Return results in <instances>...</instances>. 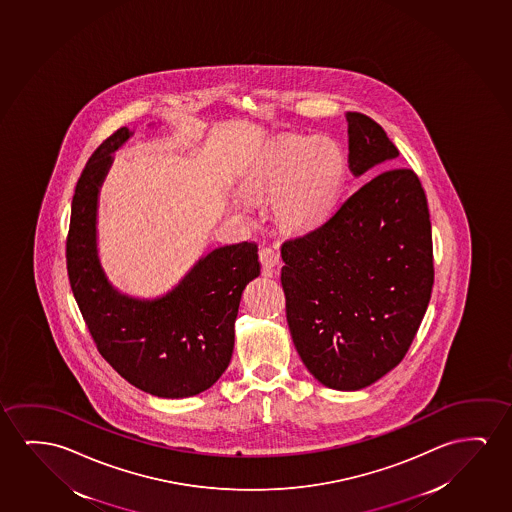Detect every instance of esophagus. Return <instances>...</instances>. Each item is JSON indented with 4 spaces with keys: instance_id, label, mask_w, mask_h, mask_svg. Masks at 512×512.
<instances>
[{
    "instance_id": "obj_1",
    "label": "esophagus",
    "mask_w": 512,
    "mask_h": 512,
    "mask_svg": "<svg viewBox=\"0 0 512 512\" xmlns=\"http://www.w3.org/2000/svg\"><path fill=\"white\" fill-rule=\"evenodd\" d=\"M279 260H281V254H279L277 249H272V247H263L260 251V261L261 265H263V274H274V268L279 265Z\"/></svg>"
}]
</instances>
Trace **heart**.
Segmentation results:
<instances>
[{"label": "heart", "mask_w": 512, "mask_h": 512, "mask_svg": "<svg viewBox=\"0 0 512 512\" xmlns=\"http://www.w3.org/2000/svg\"><path fill=\"white\" fill-rule=\"evenodd\" d=\"M346 158L328 138L289 137L268 151L251 182L258 198H277V217L291 230H307L324 221L339 203Z\"/></svg>", "instance_id": "1"}]
</instances>
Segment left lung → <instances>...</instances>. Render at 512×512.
Returning <instances> with one entry per match:
<instances>
[{"label": "left lung", "instance_id": "8db88e82", "mask_svg": "<svg viewBox=\"0 0 512 512\" xmlns=\"http://www.w3.org/2000/svg\"><path fill=\"white\" fill-rule=\"evenodd\" d=\"M346 119L354 177L398 158L370 117ZM281 254L289 332L317 381L358 391L404 360L433 286L432 224L416 173H377L326 223L284 242Z\"/></svg>", "mask_w": 512, "mask_h": 512}]
</instances>
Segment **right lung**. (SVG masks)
I'll use <instances>...</instances> for the list:
<instances>
[{"label": "right lung", "instance_id": "1", "mask_svg": "<svg viewBox=\"0 0 512 512\" xmlns=\"http://www.w3.org/2000/svg\"><path fill=\"white\" fill-rule=\"evenodd\" d=\"M131 137L128 128L108 137L77 182L66 240L70 286L98 351L117 374L159 398L195 396L230 365L242 291L260 275L258 245L217 247L156 298L114 288L98 254V200L112 154Z\"/></svg>", "mask_w": 512, "mask_h": 512}]
</instances>
